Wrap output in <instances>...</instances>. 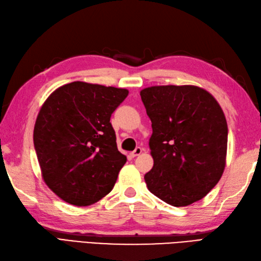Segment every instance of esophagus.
Returning a JSON list of instances; mask_svg holds the SVG:
<instances>
[{
    "label": "esophagus",
    "instance_id": "obj_1",
    "mask_svg": "<svg viewBox=\"0 0 261 261\" xmlns=\"http://www.w3.org/2000/svg\"><path fill=\"white\" fill-rule=\"evenodd\" d=\"M141 153H142V149L140 148V146H138V148H136L135 151H132V152L130 153V155H131L132 158H136V156L141 154Z\"/></svg>",
    "mask_w": 261,
    "mask_h": 261
}]
</instances>
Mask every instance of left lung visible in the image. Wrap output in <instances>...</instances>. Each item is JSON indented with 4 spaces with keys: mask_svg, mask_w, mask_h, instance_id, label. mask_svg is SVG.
Returning <instances> with one entry per match:
<instances>
[{
    "mask_svg": "<svg viewBox=\"0 0 261 261\" xmlns=\"http://www.w3.org/2000/svg\"><path fill=\"white\" fill-rule=\"evenodd\" d=\"M152 122L149 191L172 206H188L215 188L226 164L228 128L220 106L196 86H153L140 92Z\"/></svg>",
    "mask_w": 261,
    "mask_h": 261,
    "instance_id": "8db88e82",
    "label": "left lung"
}]
</instances>
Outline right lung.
I'll use <instances>...</instances> for the list:
<instances>
[{"mask_svg":"<svg viewBox=\"0 0 261 261\" xmlns=\"http://www.w3.org/2000/svg\"><path fill=\"white\" fill-rule=\"evenodd\" d=\"M126 89L73 82L42 106L34 146L48 188L65 202L89 206L109 194L126 158L117 148L111 115Z\"/></svg>","mask_w":261,"mask_h":261,"instance_id":"right-lung-1","label":"right lung"}]
</instances>
